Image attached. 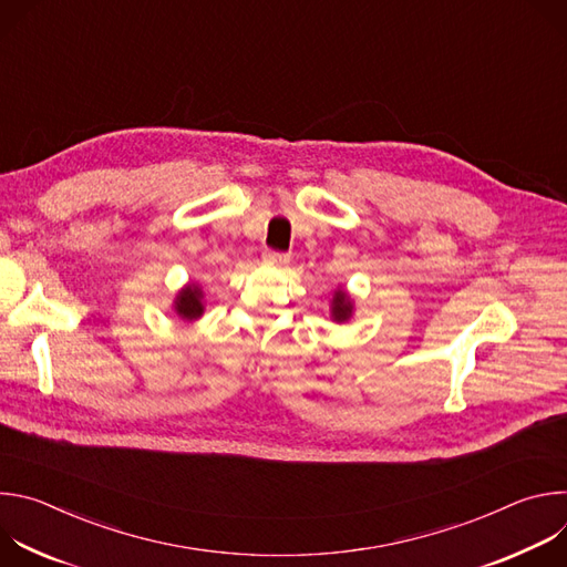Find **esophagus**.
I'll use <instances>...</instances> for the list:
<instances>
[{"instance_id":"34e87169","label":"esophagus","mask_w":567,"mask_h":567,"mask_svg":"<svg viewBox=\"0 0 567 567\" xmlns=\"http://www.w3.org/2000/svg\"><path fill=\"white\" fill-rule=\"evenodd\" d=\"M262 260H265V262H271V265L282 267V265H287V262H289V256H287V254H280V251H271V249H267V251L262 254Z\"/></svg>"}]
</instances>
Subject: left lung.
Listing matches in <instances>:
<instances>
[{
  "label": "left lung",
  "instance_id": "8db88e82",
  "mask_svg": "<svg viewBox=\"0 0 567 567\" xmlns=\"http://www.w3.org/2000/svg\"><path fill=\"white\" fill-rule=\"evenodd\" d=\"M352 316H354V300H352V296L348 293V289H346L343 285H339V287L332 291L330 318H332L334 322H339V326H343V322H348Z\"/></svg>",
  "mask_w": 567,
  "mask_h": 567
}]
</instances>
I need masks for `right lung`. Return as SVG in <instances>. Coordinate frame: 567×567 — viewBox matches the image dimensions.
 Segmentation results:
<instances>
[{
	"label": "right lung",
	"mask_w": 567,
	"mask_h": 567,
	"mask_svg": "<svg viewBox=\"0 0 567 567\" xmlns=\"http://www.w3.org/2000/svg\"><path fill=\"white\" fill-rule=\"evenodd\" d=\"M173 309H175L177 318H182V320H186V322H193V320L202 318V316H204V309H206L202 285H199V282H193V280L186 282V285L177 291V296H175V300H173Z\"/></svg>",
	"instance_id": "right-lung-1"
}]
</instances>
